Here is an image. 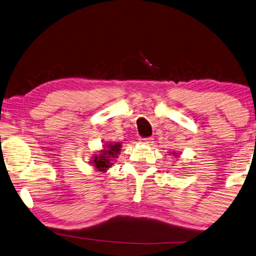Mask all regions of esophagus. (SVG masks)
I'll return each mask as SVG.
<instances>
[{"mask_svg": "<svg viewBox=\"0 0 256 256\" xmlns=\"http://www.w3.org/2000/svg\"><path fill=\"white\" fill-rule=\"evenodd\" d=\"M140 142L141 144H152V138H140Z\"/></svg>", "mask_w": 256, "mask_h": 256, "instance_id": "1", "label": "esophagus"}]
</instances>
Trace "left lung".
<instances>
[{
    "instance_id": "obj_1",
    "label": "left lung",
    "mask_w": 256,
    "mask_h": 256,
    "mask_svg": "<svg viewBox=\"0 0 256 256\" xmlns=\"http://www.w3.org/2000/svg\"><path fill=\"white\" fill-rule=\"evenodd\" d=\"M174 155H176V154H174Z\"/></svg>"
}]
</instances>
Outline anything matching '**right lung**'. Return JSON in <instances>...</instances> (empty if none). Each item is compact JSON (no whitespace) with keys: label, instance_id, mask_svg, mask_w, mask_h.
Instances as JSON below:
<instances>
[{"label":"right lung","instance_id":"obj_1","mask_svg":"<svg viewBox=\"0 0 256 256\" xmlns=\"http://www.w3.org/2000/svg\"><path fill=\"white\" fill-rule=\"evenodd\" d=\"M120 147L122 144L120 142L104 144V150H101L98 154L94 155L93 161L90 163L94 166L96 171H102V172H104L106 169H109V168L114 164L112 160L116 158L117 155L120 154Z\"/></svg>","mask_w":256,"mask_h":256}]
</instances>
